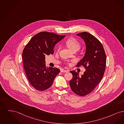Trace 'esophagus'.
<instances>
[{
	"instance_id": "1",
	"label": "esophagus",
	"mask_w": 124,
	"mask_h": 124,
	"mask_svg": "<svg viewBox=\"0 0 124 124\" xmlns=\"http://www.w3.org/2000/svg\"><path fill=\"white\" fill-rule=\"evenodd\" d=\"M69 70H63V69H62V70H61V72H62V73L68 72H69Z\"/></svg>"
}]
</instances>
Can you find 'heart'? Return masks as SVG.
Segmentation results:
<instances>
[{"mask_svg":"<svg viewBox=\"0 0 124 124\" xmlns=\"http://www.w3.org/2000/svg\"><path fill=\"white\" fill-rule=\"evenodd\" d=\"M65 43L67 47L72 51L78 50L81 47V44L79 41L74 38H68L66 41ZM61 48V45H59L58 47V50H59Z\"/></svg>","mask_w":124,"mask_h":124,"instance_id":"1","label":"heart"}]
</instances>
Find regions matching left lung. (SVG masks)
<instances>
[{"mask_svg": "<svg viewBox=\"0 0 124 124\" xmlns=\"http://www.w3.org/2000/svg\"><path fill=\"white\" fill-rule=\"evenodd\" d=\"M77 35L85 41L86 51L76 67L82 66L86 71L81 76L78 72L71 71L73 78L70 84L74 93L84 96L93 91L102 79L106 66V55L102 43L94 36L87 32L80 33Z\"/></svg>", "mask_w": 124, "mask_h": 124, "instance_id": "1", "label": "left lung"}]
</instances>
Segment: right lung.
Returning a JSON list of instances; mask_svg holds the SVG:
<instances>
[{
	"instance_id": "obj_1",
	"label": "right lung",
	"mask_w": 124,
	"mask_h": 124,
	"mask_svg": "<svg viewBox=\"0 0 124 124\" xmlns=\"http://www.w3.org/2000/svg\"><path fill=\"white\" fill-rule=\"evenodd\" d=\"M65 36L40 32L33 37L23 50V66L27 79L38 91H44L51 86L60 72L56 68L46 67L45 56L54 54L55 45Z\"/></svg>"
}]
</instances>
